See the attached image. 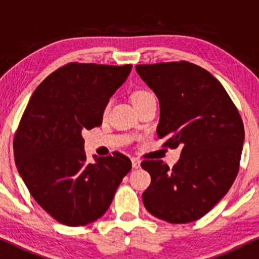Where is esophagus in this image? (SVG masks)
Here are the masks:
<instances>
[{"instance_id":"esophagus-1","label":"esophagus","mask_w":259,"mask_h":259,"mask_svg":"<svg viewBox=\"0 0 259 259\" xmlns=\"http://www.w3.org/2000/svg\"><path fill=\"white\" fill-rule=\"evenodd\" d=\"M132 163H133L134 168H140L141 161L137 157H132Z\"/></svg>"}]
</instances>
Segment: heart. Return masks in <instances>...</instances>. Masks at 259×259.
I'll list each match as a JSON object with an SVG mask.
<instances>
[{
	"mask_svg": "<svg viewBox=\"0 0 259 259\" xmlns=\"http://www.w3.org/2000/svg\"><path fill=\"white\" fill-rule=\"evenodd\" d=\"M149 97H153V96H151V94H149V92H148V91H143V90H140V91L134 92V95H133V97H132V101H133L134 104H136V103L142 102V101H144V99H147V98H149ZM108 110H109V105L105 108L104 113L108 112Z\"/></svg>",
	"mask_w": 259,
	"mask_h": 259,
	"instance_id": "heart-1",
	"label": "heart"
}]
</instances>
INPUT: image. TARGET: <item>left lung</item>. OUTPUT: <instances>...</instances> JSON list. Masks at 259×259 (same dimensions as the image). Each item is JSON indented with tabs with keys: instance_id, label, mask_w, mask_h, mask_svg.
I'll return each mask as SVG.
<instances>
[{
	"instance_id": "8db88e82",
	"label": "left lung",
	"mask_w": 259,
	"mask_h": 259,
	"mask_svg": "<svg viewBox=\"0 0 259 259\" xmlns=\"http://www.w3.org/2000/svg\"><path fill=\"white\" fill-rule=\"evenodd\" d=\"M160 103L158 139L182 147L180 160L141 165L151 177L142 194L147 211L171 224L195 222L229 192L239 169L244 125L223 85L187 61L137 65Z\"/></svg>"
}]
</instances>
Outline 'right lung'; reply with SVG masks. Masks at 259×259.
I'll return each instance as SVG.
<instances>
[{
  "label": "right lung",
  "instance_id": "right-lung-1",
  "mask_svg": "<svg viewBox=\"0 0 259 259\" xmlns=\"http://www.w3.org/2000/svg\"><path fill=\"white\" fill-rule=\"evenodd\" d=\"M133 65L71 63L37 86L14 137V157L35 201L55 220L84 226L104 214L132 161L115 151L86 161L82 132L102 124Z\"/></svg>",
  "mask_w": 259,
  "mask_h": 259
}]
</instances>
